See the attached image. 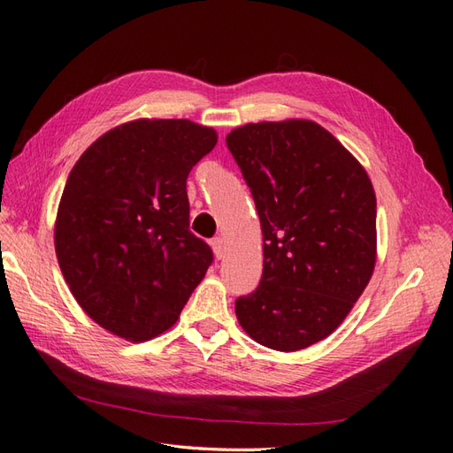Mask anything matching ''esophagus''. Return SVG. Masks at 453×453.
<instances>
[{
	"label": "esophagus",
	"instance_id": "esophagus-1",
	"mask_svg": "<svg viewBox=\"0 0 453 453\" xmlns=\"http://www.w3.org/2000/svg\"><path fill=\"white\" fill-rule=\"evenodd\" d=\"M211 245H213V251H215V257H217V258H223V257L226 255V245H225V240H223V238H215V240L211 242Z\"/></svg>",
	"mask_w": 453,
	"mask_h": 453
}]
</instances>
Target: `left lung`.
Wrapping results in <instances>:
<instances>
[{
    "label": "left lung",
    "instance_id": "1",
    "mask_svg": "<svg viewBox=\"0 0 453 453\" xmlns=\"http://www.w3.org/2000/svg\"><path fill=\"white\" fill-rule=\"evenodd\" d=\"M263 230L257 289L236 318L257 344L298 351L334 333L376 266V195L361 162L306 119L226 135Z\"/></svg>",
    "mask_w": 453,
    "mask_h": 453
}]
</instances>
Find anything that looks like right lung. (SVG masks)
I'll return each mask as SVG.
<instances>
[{"instance_id":"right-lung-1","label":"right lung","mask_w":453,"mask_h":453,"mask_svg":"<svg viewBox=\"0 0 453 453\" xmlns=\"http://www.w3.org/2000/svg\"><path fill=\"white\" fill-rule=\"evenodd\" d=\"M217 132L138 119L96 140L67 177L54 223L64 280L92 321L128 342L166 333L208 272L188 230L187 177Z\"/></svg>"}]
</instances>
